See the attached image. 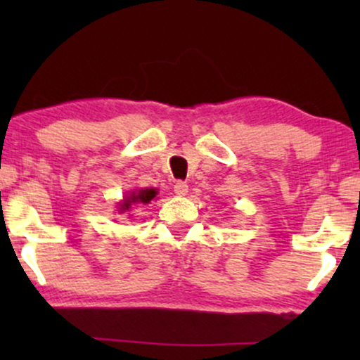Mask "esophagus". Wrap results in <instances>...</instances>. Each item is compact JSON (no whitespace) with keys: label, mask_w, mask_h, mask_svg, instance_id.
<instances>
[{"label":"esophagus","mask_w":360,"mask_h":360,"mask_svg":"<svg viewBox=\"0 0 360 360\" xmlns=\"http://www.w3.org/2000/svg\"><path fill=\"white\" fill-rule=\"evenodd\" d=\"M174 191L179 196H185L186 193H188V185H186L185 181H176V184L174 185Z\"/></svg>","instance_id":"obj_1"}]
</instances>
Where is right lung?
I'll return each instance as SVG.
<instances>
[{
    "label": "right lung",
    "instance_id": "right-lung-1",
    "mask_svg": "<svg viewBox=\"0 0 360 360\" xmlns=\"http://www.w3.org/2000/svg\"><path fill=\"white\" fill-rule=\"evenodd\" d=\"M157 195V191L154 188H142L137 191H132L131 196H126L124 201L120 205L121 206V213L122 211H127L132 205H146L150 203V200H154V196Z\"/></svg>",
    "mask_w": 360,
    "mask_h": 360
}]
</instances>
